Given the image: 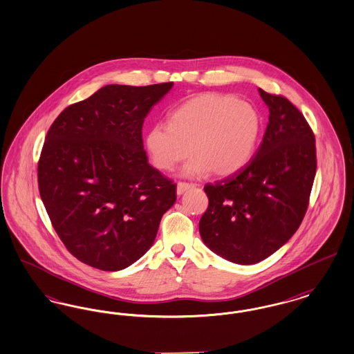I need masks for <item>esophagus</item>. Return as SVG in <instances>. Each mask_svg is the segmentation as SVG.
I'll use <instances>...</instances> for the list:
<instances>
[{
  "instance_id": "obj_1",
  "label": "esophagus",
  "mask_w": 354,
  "mask_h": 354,
  "mask_svg": "<svg viewBox=\"0 0 354 354\" xmlns=\"http://www.w3.org/2000/svg\"><path fill=\"white\" fill-rule=\"evenodd\" d=\"M191 187H194V184L185 183V182H179L178 185H176V194H178V195H182L184 191H187V189H188V188H191Z\"/></svg>"
}]
</instances>
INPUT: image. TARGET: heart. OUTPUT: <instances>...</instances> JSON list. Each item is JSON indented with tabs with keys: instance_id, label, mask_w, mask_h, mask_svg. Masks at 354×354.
<instances>
[{
	"instance_id": "heart-1",
	"label": "heart",
	"mask_w": 354,
	"mask_h": 354,
	"mask_svg": "<svg viewBox=\"0 0 354 354\" xmlns=\"http://www.w3.org/2000/svg\"><path fill=\"white\" fill-rule=\"evenodd\" d=\"M261 131L262 115L253 104L232 95L204 93L175 109L170 125L151 127L146 145L159 170H174L191 153L195 158L184 175L212 171L227 176L250 160Z\"/></svg>"
}]
</instances>
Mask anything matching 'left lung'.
<instances>
[{"label":"left lung","instance_id":"8db88e82","mask_svg":"<svg viewBox=\"0 0 354 354\" xmlns=\"http://www.w3.org/2000/svg\"><path fill=\"white\" fill-rule=\"evenodd\" d=\"M259 95L269 122L255 156L204 191L209 204L200 236L227 261L250 265L277 252L300 227L316 175L315 134L297 106L282 95Z\"/></svg>","mask_w":354,"mask_h":354}]
</instances>
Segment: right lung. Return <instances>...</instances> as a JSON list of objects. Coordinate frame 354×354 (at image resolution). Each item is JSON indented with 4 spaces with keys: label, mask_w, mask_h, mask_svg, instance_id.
Here are the masks:
<instances>
[{
    "label": "right lung",
    "mask_w": 354,
    "mask_h": 354,
    "mask_svg": "<svg viewBox=\"0 0 354 354\" xmlns=\"http://www.w3.org/2000/svg\"><path fill=\"white\" fill-rule=\"evenodd\" d=\"M172 85H105L67 106L47 131L41 198L59 239L88 266H130L176 200V184L149 165L142 140L146 115Z\"/></svg>",
    "instance_id": "obj_1"
}]
</instances>
